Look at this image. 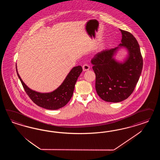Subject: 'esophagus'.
<instances>
[{
	"instance_id": "obj_1",
	"label": "esophagus",
	"mask_w": 160,
	"mask_h": 160,
	"mask_svg": "<svg viewBox=\"0 0 160 160\" xmlns=\"http://www.w3.org/2000/svg\"><path fill=\"white\" fill-rule=\"evenodd\" d=\"M82 69H83V71L85 72V71H87L88 70L90 69V66L89 65H88L87 64H84L83 66H82Z\"/></svg>"
}]
</instances>
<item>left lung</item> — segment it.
Instances as JSON below:
<instances>
[{
	"instance_id": "8db88e82",
	"label": "left lung",
	"mask_w": 160,
	"mask_h": 160,
	"mask_svg": "<svg viewBox=\"0 0 160 160\" xmlns=\"http://www.w3.org/2000/svg\"><path fill=\"white\" fill-rule=\"evenodd\" d=\"M122 43L129 56L123 63L117 62L112 56L118 47L97 53L92 59V70L96 74V90L104 101L122 102L134 90L143 66L142 57L138 43L131 33L120 29Z\"/></svg>"
}]
</instances>
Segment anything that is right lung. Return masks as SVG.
I'll use <instances>...</instances> for the list:
<instances>
[{"mask_svg":"<svg viewBox=\"0 0 160 160\" xmlns=\"http://www.w3.org/2000/svg\"><path fill=\"white\" fill-rule=\"evenodd\" d=\"M82 70L80 66L73 68L63 83L56 90L48 93H40L30 89L24 84L18 73L16 68L18 76L30 98L38 106L48 110H57L68 104L73 96L75 84Z\"/></svg>","mask_w":160,"mask_h":160,"instance_id":"right-lung-1","label":"right lung"}]
</instances>
